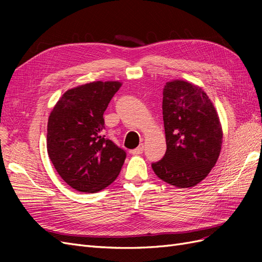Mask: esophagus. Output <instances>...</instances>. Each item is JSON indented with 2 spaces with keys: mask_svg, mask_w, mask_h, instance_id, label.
Here are the masks:
<instances>
[{
  "mask_svg": "<svg viewBox=\"0 0 262 262\" xmlns=\"http://www.w3.org/2000/svg\"><path fill=\"white\" fill-rule=\"evenodd\" d=\"M143 148H144L143 144H141V145H139L137 148L132 149V150H131V154H133V155H140V154L143 153Z\"/></svg>",
  "mask_w": 262,
  "mask_h": 262,
  "instance_id": "34e87169",
  "label": "esophagus"
}]
</instances>
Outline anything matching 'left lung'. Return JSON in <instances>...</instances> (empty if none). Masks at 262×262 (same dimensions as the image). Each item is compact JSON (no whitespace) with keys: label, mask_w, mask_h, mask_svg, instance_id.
Listing matches in <instances>:
<instances>
[{"label":"left lung","mask_w":262,"mask_h":262,"mask_svg":"<svg viewBox=\"0 0 262 262\" xmlns=\"http://www.w3.org/2000/svg\"><path fill=\"white\" fill-rule=\"evenodd\" d=\"M163 120L167 149L152 168L171 186L194 187L209 175L221 153L223 130L216 109L202 87L172 80L164 87Z\"/></svg>","instance_id":"8db88e82"}]
</instances>
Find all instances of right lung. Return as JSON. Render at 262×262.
<instances>
[{"label":"right lung","instance_id":"1","mask_svg":"<svg viewBox=\"0 0 262 262\" xmlns=\"http://www.w3.org/2000/svg\"><path fill=\"white\" fill-rule=\"evenodd\" d=\"M122 85L95 81L68 90L53 107L47 150L55 170L80 192L95 193L116 180L125 152L105 139L104 113Z\"/></svg>","mask_w":262,"mask_h":262}]
</instances>
